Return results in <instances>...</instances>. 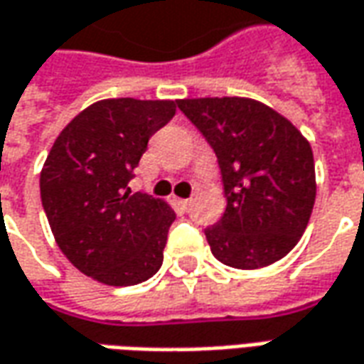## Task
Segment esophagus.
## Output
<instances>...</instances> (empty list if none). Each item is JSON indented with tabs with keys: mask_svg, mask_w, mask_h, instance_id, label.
Instances as JSON below:
<instances>
[{
	"mask_svg": "<svg viewBox=\"0 0 364 364\" xmlns=\"http://www.w3.org/2000/svg\"><path fill=\"white\" fill-rule=\"evenodd\" d=\"M179 205H181V207L185 208V210H189L191 205H193V199H183V200H179Z\"/></svg>",
	"mask_w": 364,
	"mask_h": 364,
	"instance_id": "esophagus-1",
	"label": "esophagus"
}]
</instances>
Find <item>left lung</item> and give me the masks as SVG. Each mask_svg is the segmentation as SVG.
<instances>
[{"label":"left lung","instance_id":"left-lung-1","mask_svg":"<svg viewBox=\"0 0 364 364\" xmlns=\"http://www.w3.org/2000/svg\"><path fill=\"white\" fill-rule=\"evenodd\" d=\"M177 106L215 149L223 175L226 210L205 228L213 256L238 270L282 260L314 210L309 141L288 118L252 98H185Z\"/></svg>","mask_w":364,"mask_h":364}]
</instances>
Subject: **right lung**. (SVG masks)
I'll list each match as a JSON object with an SVG mask.
<instances>
[{
    "label": "right lung",
    "mask_w": 364,
    "mask_h": 364,
    "mask_svg": "<svg viewBox=\"0 0 364 364\" xmlns=\"http://www.w3.org/2000/svg\"><path fill=\"white\" fill-rule=\"evenodd\" d=\"M175 100L108 98L68 122L41 169V200L60 252L106 286H136L164 264L173 208L128 187Z\"/></svg>",
    "instance_id": "obj_1"
}]
</instances>
